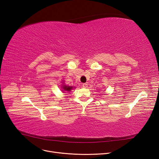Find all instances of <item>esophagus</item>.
<instances>
[{
  "label": "esophagus",
  "mask_w": 159,
  "mask_h": 159,
  "mask_svg": "<svg viewBox=\"0 0 159 159\" xmlns=\"http://www.w3.org/2000/svg\"><path fill=\"white\" fill-rule=\"evenodd\" d=\"M82 86L84 88H88V84H86V83H85V84H82Z\"/></svg>",
  "instance_id": "1"
}]
</instances>
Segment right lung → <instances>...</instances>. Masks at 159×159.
Segmentation results:
<instances>
[{"instance_id": "obj_1", "label": "right lung", "mask_w": 159, "mask_h": 159, "mask_svg": "<svg viewBox=\"0 0 159 159\" xmlns=\"http://www.w3.org/2000/svg\"><path fill=\"white\" fill-rule=\"evenodd\" d=\"M62 88H63V90L62 91H70L72 89H73V87H71V86H67L66 85H62Z\"/></svg>"}]
</instances>
